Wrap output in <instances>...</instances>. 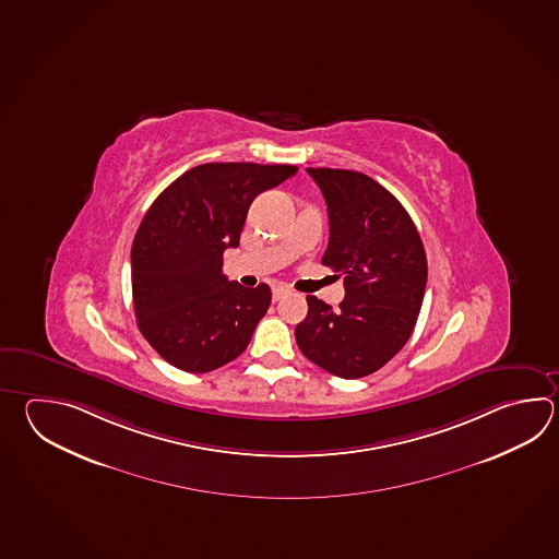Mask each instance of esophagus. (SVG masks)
Returning <instances> with one entry per match:
<instances>
[{
    "instance_id": "1",
    "label": "esophagus",
    "mask_w": 559,
    "mask_h": 559,
    "mask_svg": "<svg viewBox=\"0 0 559 559\" xmlns=\"http://www.w3.org/2000/svg\"><path fill=\"white\" fill-rule=\"evenodd\" d=\"M290 290L286 288V286H274L273 288V298L274 300H281V298H285Z\"/></svg>"
}]
</instances>
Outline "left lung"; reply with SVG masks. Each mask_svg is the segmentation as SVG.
<instances>
[{
  "label": "left lung",
  "mask_w": 559,
  "mask_h": 559,
  "mask_svg": "<svg viewBox=\"0 0 559 559\" xmlns=\"http://www.w3.org/2000/svg\"><path fill=\"white\" fill-rule=\"evenodd\" d=\"M329 206L331 237L322 264L344 276L338 310L308 295L298 322L300 353L338 378L377 372L416 326L428 262L416 225L399 199L365 173L312 169Z\"/></svg>",
  "instance_id": "1"
}]
</instances>
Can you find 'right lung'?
<instances>
[{
    "label": "right lung",
    "instance_id": "1",
    "mask_svg": "<svg viewBox=\"0 0 559 559\" xmlns=\"http://www.w3.org/2000/svg\"><path fill=\"white\" fill-rule=\"evenodd\" d=\"M298 171L295 165L205 163L182 173L148 206L131 247L138 326L160 358L185 372L235 360L271 305L269 285L223 274L249 206Z\"/></svg>",
    "mask_w": 559,
    "mask_h": 559
}]
</instances>
